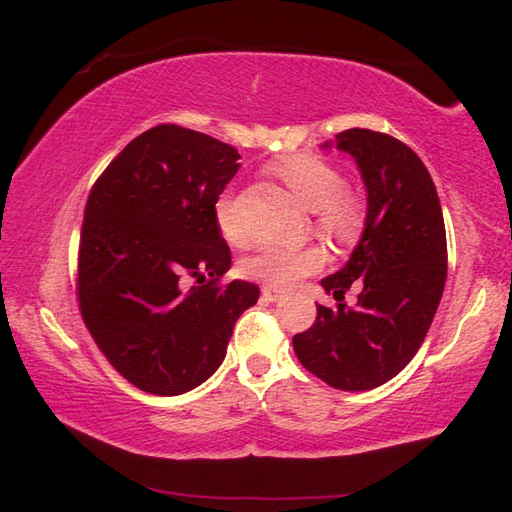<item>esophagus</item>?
Segmentation results:
<instances>
[{
  "mask_svg": "<svg viewBox=\"0 0 512 512\" xmlns=\"http://www.w3.org/2000/svg\"><path fill=\"white\" fill-rule=\"evenodd\" d=\"M262 297L266 302H275V300H280V297H282V291H280V288H273V286H264Z\"/></svg>",
  "mask_w": 512,
  "mask_h": 512,
  "instance_id": "1",
  "label": "esophagus"
}]
</instances>
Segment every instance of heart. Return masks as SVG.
Returning a JSON list of instances; mask_svg holds the SVG:
<instances>
[{
  "mask_svg": "<svg viewBox=\"0 0 512 512\" xmlns=\"http://www.w3.org/2000/svg\"><path fill=\"white\" fill-rule=\"evenodd\" d=\"M271 172L282 179L293 197L306 210L313 212L315 228L331 239L347 241L362 226L365 206L362 201L345 190V176L336 165L318 159V156L297 154L271 163ZM215 221L224 239L230 244L244 241L235 212L232 192H221L215 203ZM324 264L320 248H277L266 246L241 262V273L271 286H293L304 277L318 273Z\"/></svg>",
  "mask_w": 512,
  "mask_h": 512,
  "instance_id": "b5f03b06",
  "label": "heart"
}]
</instances>
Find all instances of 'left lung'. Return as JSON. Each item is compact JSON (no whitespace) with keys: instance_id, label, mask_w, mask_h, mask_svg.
<instances>
[{"instance_id":"8db88e82","label":"left lung","mask_w":512,"mask_h":512,"mask_svg":"<svg viewBox=\"0 0 512 512\" xmlns=\"http://www.w3.org/2000/svg\"><path fill=\"white\" fill-rule=\"evenodd\" d=\"M336 147L356 159L367 219L349 262L322 286L345 300L356 282L358 304H318V318L293 336V349L327 385L365 392L392 380L423 345L448 275V244L434 181L410 147L358 127L340 132Z\"/></svg>"}]
</instances>
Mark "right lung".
I'll return each instance as SVG.
<instances>
[{
  "instance_id": "add662e5",
  "label": "right lung",
  "mask_w": 512,
  "mask_h": 512,
  "mask_svg": "<svg viewBox=\"0 0 512 512\" xmlns=\"http://www.w3.org/2000/svg\"><path fill=\"white\" fill-rule=\"evenodd\" d=\"M239 152L208 134L156 125L136 136L89 192L78 302L120 376L156 396L190 392L226 358L232 327L259 297L235 280L215 203ZM209 282L188 287L190 279Z\"/></svg>"
}]
</instances>
